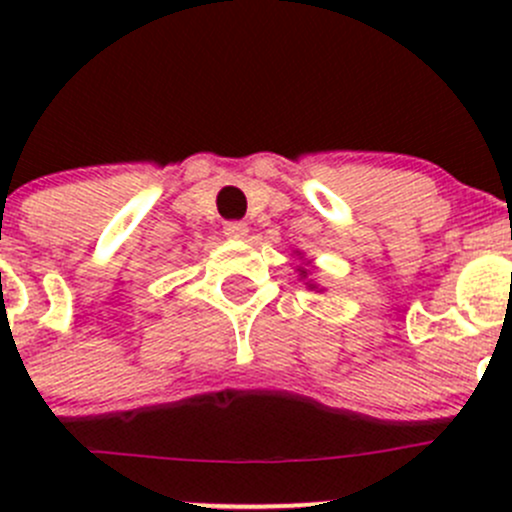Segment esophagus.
Here are the masks:
<instances>
[{"mask_svg":"<svg viewBox=\"0 0 512 512\" xmlns=\"http://www.w3.org/2000/svg\"><path fill=\"white\" fill-rule=\"evenodd\" d=\"M223 232L230 240H240V237L247 235V225L242 220H230V223H225Z\"/></svg>","mask_w":512,"mask_h":512,"instance_id":"34e87169","label":"esophagus"}]
</instances>
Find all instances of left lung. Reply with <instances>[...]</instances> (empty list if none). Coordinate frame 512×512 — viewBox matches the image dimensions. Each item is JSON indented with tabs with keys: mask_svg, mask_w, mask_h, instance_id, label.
Returning a JSON list of instances; mask_svg holds the SVG:
<instances>
[{
	"mask_svg": "<svg viewBox=\"0 0 512 512\" xmlns=\"http://www.w3.org/2000/svg\"><path fill=\"white\" fill-rule=\"evenodd\" d=\"M299 275H302V277H307V270H304V267H299Z\"/></svg>",
	"mask_w": 512,
	"mask_h": 512,
	"instance_id": "1",
	"label": "left lung"
}]
</instances>
